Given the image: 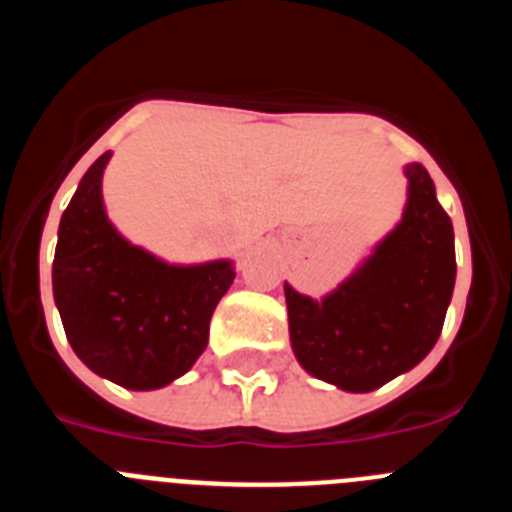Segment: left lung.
Returning <instances> with one entry per match:
<instances>
[{
    "mask_svg": "<svg viewBox=\"0 0 512 512\" xmlns=\"http://www.w3.org/2000/svg\"><path fill=\"white\" fill-rule=\"evenodd\" d=\"M402 223L323 302L284 284L289 338L312 377L372 392L428 356L456 279L454 225L420 164H410Z\"/></svg>",
    "mask_w": 512,
    "mask_h": 512,
    "instance_id": "1",
    "label": "left lung"
}]
</instances>
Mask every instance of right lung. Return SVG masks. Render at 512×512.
<instances>
[{"label": "right lung", "mask_w": 512, "mask_h": 512, "mask_svg": "<svg viewBox=\"0 0 512 512\" xmlns=\"http://www.w3.org/2000/svg\"><path fill=\"white\" fill-rule=\"evenodd\" d=\"M110 156L89 166L63 212L53 297L71 348L94 374L128 390H158L200 359L235 271L230 261L169 266L130 246L102 207Z\"/></svg>", "instance_id": "right-lung-1"}]
</instances>
